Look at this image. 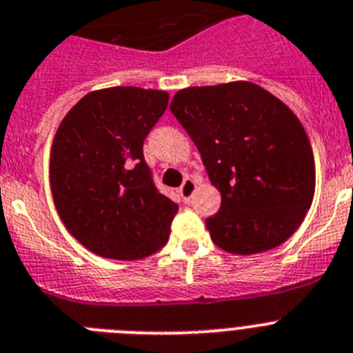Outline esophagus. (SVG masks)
Returning a JSON list of instances; mask_svg holds the SVG:
<instances>
[{
    "label": "esophagus",
    "mask_w": 353,
    "mask_h": 353,
    "mask_svg": "<svg viewBox=\"0 0 353 353\" xmlns=\"http://www.w3.org/2000/svg\"><path fill=\"white\" fill-rule=\"evenodd\" d=\"M179 194H181V197H183V201L188 202L195 194V181L190 179V177H186V179L183 181V185H181Z\"/></svg>",
    "instance_id": "34e87169"
}]
</instances>
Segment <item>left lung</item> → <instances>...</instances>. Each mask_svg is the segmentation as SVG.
<instances>
[{
	"label": "left lung",
	"instance_id": "left-lung-1",
	"mask_svg": "<svg viewBox=\"0 0 353 353\" xmlns=\"http://www.w3.org/2000/svg\"><path fill=\"white\" fill-rule=\"evenodd\" d=\"M170 110L201 152L220 211L211 240L238 256L275 249L300 228L314 197V156L299 117L250 81L183 88Z\"/></svg>",
	"mask_w": 353,
	"mask_h": 353
}]
</instances>
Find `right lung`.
<instances>
[{
  "label": "right lung",
  "mask_w": 353,
  "mask_h": 353,
  "mask_svg": "<svg viewBox=\"0 0 353 353\" xmlns=\"http://www.w3.org/2000/svg\"><path fill=\"white\" fill-rule=\"evenodd\" d=\"M168 94L139 87L88 92L58 125L49 185L67 231L90 252L137 261L168 241L177 204L159 194L143 140Z\"/></svg>",
  "instance_id": "1"
}]
</instances>
